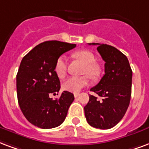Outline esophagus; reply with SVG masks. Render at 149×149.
Segmentation results:
<instances>
[{
	"instance_id": "esophagus-1",
	"label": "esophagus",
	"mask_w": 149,
	"mask_h": 149,
	"mask_svg": "<svg viewBox=\"0 0 149 149\" xmlns=\"http://www.w3.org/2000/svg\"><path fill=\"white\" fill-rule=\"evenodd\" d=\"M80 95V93L79 92H76V93H74V97L75 98H77V97H78Z\"/></svg>"
}]
</instances>
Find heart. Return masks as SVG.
Instances as JSON below:
<instances>
[{
  "label": "heart",
  "mask_w": 149,
  "mask_h": 149,
  "mask_svg": "<svg viewBox=\"0 0 149 149\" xmlns=\"http://www.w3.org/2000/svg\"><path fill=\"white\" fill-rule=\"evenodd\" d=\"M73 58L81 61L84 64L83 74L88 75L89 77L95 80L100 77L101 73V68L95 62L94 54L88 50H79L73 53ZM67 71V59L65 56H60L56 61L54 65V72L59 78H64ZM89 84V78L88 76H82L79 77H69L63 83V88L70 92H78Z\"/></svg>",
  "instance_id": "obj_1"
}]
</instances>
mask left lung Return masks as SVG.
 Returning <instances> with one entry per match:
<instances>
[{
	"label": "left lung",
	"instance_id": "1",
	"mask_svg": "<svg viewBox=\"0 0 149 149\" xmlns=\"http://www.w3.org/2000/svg\"><path fill=\"white\" fill-rule=\"evenodd\" d=\"M89 45H98L97 50L105 61V74L90 90L96 95H89L84 114L92 127L107 130L116 125L127 111L133 72L126 56L115 47L107 44Z\"/></svg>",
	"mask_w": 149,
	"mask_h": 149
}]
</instances>
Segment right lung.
Segmentation results:
<instances>
[{
	"label": "right lung",
	"mask_w": 149,
	"mask_h": 149,
	"mask_svg": "<svg viewBox=\"0 0 149 149\" xmlns=\"http://www.w3.org/2000/svg\"><path fill=\"white\" fill-rule=\"evenodd\" d=\"M76 47L60 41H47L33 48L22 59L16 75V91L20 110L27 121L41 129H52L65 121L74 95L64 91L59 99L49 95L60 90L54 72L56 61ZM58 95V94H57Z\"/></svg>",
	"instance_id": "right-lung-1"
}]
</instances>
